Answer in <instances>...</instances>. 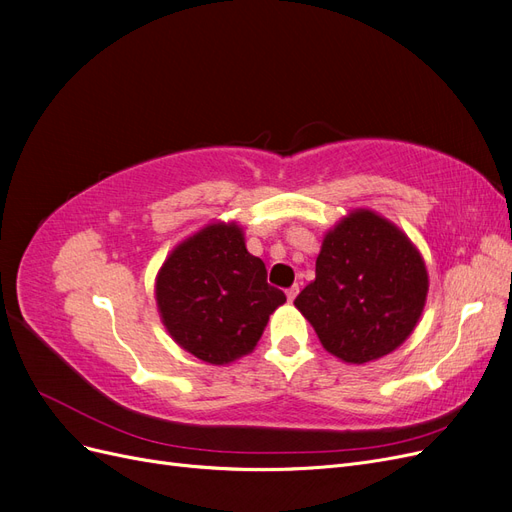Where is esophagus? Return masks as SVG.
Masks as SVG:
<instances>
[{
    "instance_id": "34e87169",
    "label": "esophagus",
    "mask_w": 512,
    "mask_h": 512,
    "mask_svg": "<svg viewBox=\"0 0 512 512\" xmlns=\"http://www.w3.org/2000/svg\"><path fill=\"white\" fill-rule=\"evenodd\" d=\"M297 294H299V286H297V284L290 286V288L286 290V297H288V301H290V303H292L294 299H297Z\"/></svg>"
}]
</instances>
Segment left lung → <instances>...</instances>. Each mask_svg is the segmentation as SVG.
<instances>
[{"label": "left lung", "instance_id": "8db88e82", "mask_svg": "<svg viewBox=\"0 0 512 512\" xmlns=\"http://www.w3.org/2000/svg\"><path fill=\"white\" fill-rule=\"evenodd\" d=\"M427 290V269L414 243L382 215L356 209L324 235L316 280L294 305L324 350L363 365L406 342Z\"/></svg>", "mask_w": 512, "mask_h": 512}]
</instances>
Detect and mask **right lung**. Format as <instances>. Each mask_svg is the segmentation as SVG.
Masks as SVG:
<instances>
[{
	"instance_id": "right-lung-1",
	"label": "right lung",
	"mask_w": 512,
	"mask_h": 512,
	"mask_svg": "<svg viewBox=\"0 0 512 512\" xmlns=\"http://www.w3.org/2000/svg\"><path fill=\"white\" fill-rule=\"evenodd\" d=\"M156 301L175 342L211 365L250 354L286 294L267 282L265 262L243 230L215 222L179 243L156 277Z\"/></svg>"
}]
</instances>
